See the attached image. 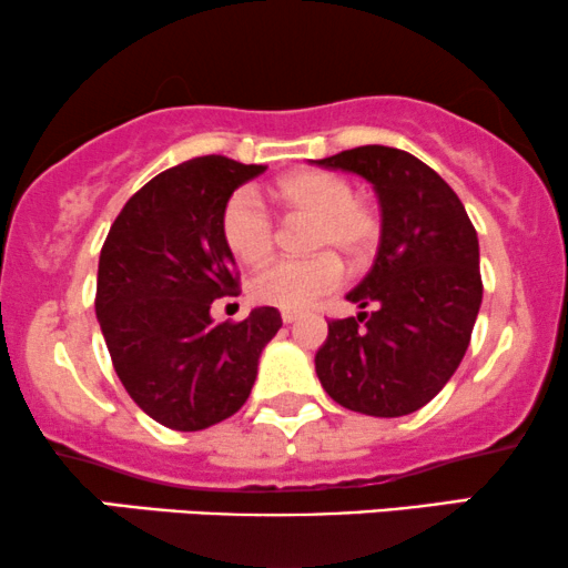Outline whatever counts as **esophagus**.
I'll use <instances>...</instances> for the list:
<instances>
[{
  "instance_id": "esophagus-1",
  "label": "esophagus",
  "mask_w": 568,
  "mask_h": 568,
  "mask_svg": "<svg viewBox=\"0 0 568 568\" xmlns=\"http://www.w3.org/2000/svg\"><path fill=\"white\" fill-rule=\"evenodd\" d=\"M297 318H300L297 311H282V321H284V324H295Z\"/></svg>"
}]
</instances>
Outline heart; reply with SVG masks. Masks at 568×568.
<instances>
[{
  "mask_svg": "<svg viewBox=\"0 0 568 568\" xmlns=\"http://www.w3.org/2000/svg\"><path fill=\"white\" fill-rule=\"evenodd\" d=\"M276 197L290 215L313 219L307 247L311 257H282L252 276L250 292L257 303L303 311L342 284V263H361L379 242V219L358 202L355 186L328 171H300L276 184ZM223 240L242 263H263L276 242V221L257 189L242 186L231 194L221 219Z\"/></svg>",
  "mask_w": 568,
  "mask_h": 568,
  "instance_id": "heart-1",
  "label": "heart"
}]
</instances>
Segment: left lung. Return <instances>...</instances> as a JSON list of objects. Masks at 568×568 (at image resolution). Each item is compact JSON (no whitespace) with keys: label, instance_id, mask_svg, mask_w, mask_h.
<instances>
[{"label":"left lung","instance_id":"8db88e82","mask_svg":"<svg viewBox=\"0 0 568 568\" xmlns=\"http://www.w3.org/2000/svg\"><path fill=\"white\" fill-rule=\"evenodd\" d=\"M316 165L358 173L382 205L376 261L347 295L363 311L328 321L316 353L321 387L347 410L408 416L450 382L471 342L481 305L477 229L458 194L410 152L366 144Z\"/></svg>","mask_w":568,"mask_h":568}]
</instances>
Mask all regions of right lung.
<instances>
[{
    "label": "right lung",
    "mask_w": 568,
    "mask_h": 568,
    "mask_svg": "<svg viewBox=\"0 0 568 568\" xmlns=\"http://www.w3.org/2000/svg\"><path fill=\"white\" fill-rule=\"evenodd\" d=\"M265 165L223 155L158 173L110 226L97 271V318L118 379L146 416L200 432L247 403L263 347L282 328L276 307L215 324L213 300L236 295L223 207Z\"/></svg>",
    "instance_id": "add662e5"
}]
</instances>
